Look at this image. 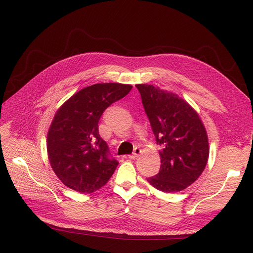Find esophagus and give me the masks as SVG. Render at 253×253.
Here are the masks:
<instances>
[{
	"label": "esophagus",
	"mask_w": 253,
	"mask_h": 253,
	"mask_svg": "<svg viewBox=\"0 0 253 253\" xmlns=\"http://www.w3.org/2000/svg\"><path fill=\"white\" fill-rule=\"evenodd\" d=\"M140 154H141V150L136 147V148L134 149L133 153H132V155L129 156V158L132 159V160H135V159H137V158L140 156Z\"/></svg>",
	"instance_id": "1"
}]
</instances>
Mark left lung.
<instances>
[{
    "label": "left lung",
    "instance_id": "8db88e82",
    "mask_svg": "<svg viewBox=\"0 0 253 253\" xmlns=\"http://www.w3.org/2000/svg\"><path fill=\"white\" fill-rule=\"evenodd\" d=\"M157 144L161 167L148 181L159 191L184 190L202 174L209 157L205 127L192 106L172 92L148 84L136 85Z\"/></svg>",
    "mask_w": 253,
    "mask_h": 253
}]
</instances>
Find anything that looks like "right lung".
Listing matches in <instances>:
<instances>
[{
  "mask_svg": "<svg viewBox=\"0 0 253 253\" xmlns=\"http://www.w3.org/2000/svg\"><path fill=\"white\" fill-rule=\"evenodd\" d=\"M131 85L101 83L88 86L66 100L55 114L47 136L50 165L66 187L93 193L109 181L119 164L100 137L102 113L126 96Z\"/></svg>",
  "mask_w": 253,
  "mask_h": 253,
  "instance_id": "right-lung-1",
  "label": "right lung"
}]
</instances>
